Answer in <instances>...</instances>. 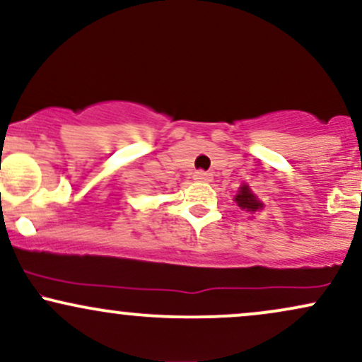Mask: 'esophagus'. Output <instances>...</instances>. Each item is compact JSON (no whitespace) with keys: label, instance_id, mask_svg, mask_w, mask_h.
Segmentation results:
<instances>
[{"label":"esophagus","instance_id":"1","mask_svg":"<svg viewBox=\"0 0 362 362\" xmlns=\"http://www.w3.org/2000/svg\"><path fill=\"white\" fill-rule=\"evenodd\" d=\"M195 180H199V182H211V173H207V172H204V170H197V172H195Z\"/></svg>","mask_w":362,"mask_h":362}]
</instances>
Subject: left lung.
Returning a JSON list of instances; mask_svg holds the SVG:
<instances>
[{
  "label": "left lung",
  "instance_id": "obj_1",
  "mask_svg": "<svg viewBox=\"0 0 362 362\" xmlns=\"http://www.w3.org/2000/svg\"><path fill=\"white\" fill-rule=\"evenodd\" d=\"M235 201L238 202V206L242 207V209L252 211V213H253V211L260 209V207H262V202L257 201V197L252 194V190L248 189V185L240 187L238 195H236V197H235Z\"/></svg>",
  "mask_w": 362,
  "mask_h": 362
}]
</instances>
